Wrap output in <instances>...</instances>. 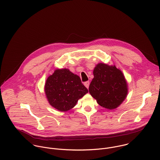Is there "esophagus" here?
Masks as SVG:
<instances>
[{"label": "esophagus", "instance_id": "34e87169", "mask_svg": "<svg viewBox=\"0 0 160 160\" xmlns=\"http://www.w3.org/2000/svg\"><path fill=\"white\" fill-rule=\"evenodd\" d=\"M84 86L88 89L89 87V81H86V82H85L84 83Z\"/></svg>", "mask_w": 160, "mask_h": 160}]
</instances>
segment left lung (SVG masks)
I'll return each mask as SVG.
<instances>
[{
  "instance_id": "left-lung-1",
  "label": "left lung",
  "mask_w": 160,
  "mask_h": 160,
  "mask_svg": "<svg viewBox=\"0 0 160 160\" xmlns=\"http://www.w3.org/2000/svg\"><path fill=\"white\" fill-rule=\"evenodd\" d=\"M93 74L94 77L89 88L92 97L103 108H118L128 93V84L122 71L115 65L99 63L93 69Z\"/></svg>"
}]
</instances>
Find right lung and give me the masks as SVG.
I'll return each instance as SVG.
<instances>
[{
  "instance_id": "1",
  "label": "right lung",
  "mask_w": 160,
  "mask_h": 160,
  "mask_svg": "<svg viewBox=\"0 0 160 160\" xmlns=\"http://www.w3.org/2000/svg\"><path fill=\"white\" fill-rule=\"evenodd\" d=\"M44 92L49 104L60 112L72 108L88 93L79 76L67 68L57 69L46 80Z\"/></svg>"
}]
</instances>
